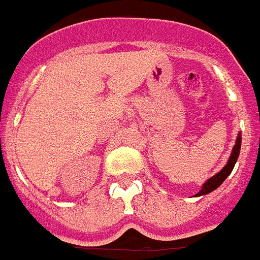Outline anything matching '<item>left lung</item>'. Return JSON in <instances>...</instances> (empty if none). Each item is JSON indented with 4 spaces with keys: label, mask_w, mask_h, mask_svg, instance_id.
<instances>
[{
    "label": "left lung",
    "mask_w": 260,
    "mask_h": 260,
    "mask_svg": "<svg viewBox=\"0 0 260 260\" xmlns=\"http://www.w3.org/2000/svg\"><path fill=\"white\" fill-rule=\"evenodd\" d=\"M241 140H242V139H241V133H238V137H237L236 145H234L233 152H232V155H230L228 164L225 165V168L222 169L220 173L216 174L214 177H212L211 179L207 180V182L204 183V186H203V188L200 189V192H198V195H196V196L205 195V193L212 192L213 189H216L218 186H220V184H222V182H224V180L226 179L228 177H229V174L232 173V170H233V168H234V165H236L237 159H238L239 150H241Z\"/></svg>",
    "instance_id": "8db88e82"
}]
</instances>
